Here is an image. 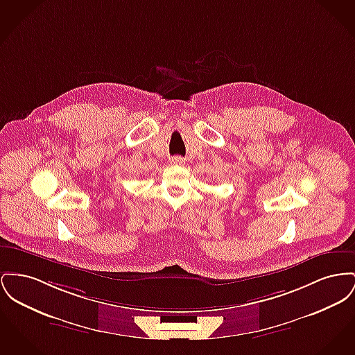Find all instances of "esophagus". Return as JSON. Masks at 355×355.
Here are the masks:
<instances>
[{
    "mask_svg": "<svg viewBox=\"0 0 355 355\" xmlns=\"http://www.w3.org/2000/svg\"><path fill=\"white\" fill-rule=\"evenodd\" d=\"M171 162L181 165V164H184V158H181V157H174V158L171 159Z\"/></svg>",
    "mask_w": 355,
    "mask_h": 355,
    "instance_id": "obj_1",
    "label": "esophagus"
}]
</instances>
